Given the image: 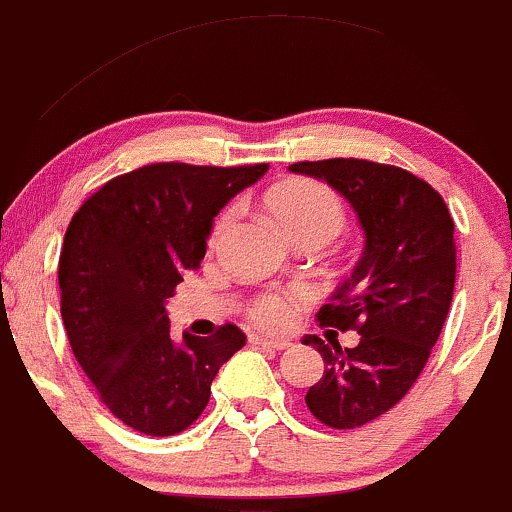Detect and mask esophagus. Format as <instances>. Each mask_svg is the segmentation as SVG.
Segmentation results:
<instances>
[{
  "label": "esophagus",
  "mask_w": 512,
  "mask_h": 512,
  "mask_svg": "<svg viewBox=\"0 0 512 512\" xmlns=\"http://www.w3.org/2000/svg\"><path fill=\"white\" fill-rule=\"evenodd\" d=\"M251 342L258 347H268V350H288L293 347L291 340L286 337H263V335H251Z\"/></svg>",
  "instance_id": "esophagus-1"
}]
</instances>
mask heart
<instances>
[{"label":"heart","mask_w":512,"mask_h":512,"mask_svg":"<svg viewBox=\"0 0 512 512\" xmlns=\"http://www.w3.org/2000/svg\"><path fill=\"white\" fill-rule=\"evenodd\" d=\"M268 214L291 241L318 239L328 244L345 224V209L340 197L323 182L313 179H288L273 187L263 199ZM231 224V212H221L212 226V244L224 236ZM308 298L303 291L266 293L249 305V315L261 328H283L293 318L295 308Z\"/></svg>","instance_id":"obj_1"}]
</instances>
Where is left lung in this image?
Instances as JSON below:
<instances>
[{
	"label": "left lung",
	"mask_w": 512,
	"mask_h": 512,
	"mask_svg": "<svg viewBox=\"0 0 512 512\" xmlns=\"http://www.w3.org/2000/svg\"><path fill=\"white\" fill-rule=\"evenodd\" d=\"M288 170L328 182L365 234L350 278L318 313L320 325L357 330L360 342L342 350L305 340L325 362L305 404L325 426L355 429L412 389L439 340L456 283L453 219L441 194L402 167L335 157Z\"/></svg>",
	"instance_id": "left-lung-1"
}]
</instances>
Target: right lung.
Masks as SVG:
<instances>
[{
	"mask_svg": "<svg viewBox=\"0 0 512 512\" xmlns=\"http://www.w3.org/2000/svg\"><path fill=\"white\" fill-rule=\"evenodd\" d=\"M266 170L157 162L110 179L73 214L59 261L63 325L103 404L130 429L192 426L221 365L246 345L236 325L175 337L167 298L202 263L214 217Z\"/></svg>",
	"mask_w": 512,
	"mask_h": 512,
	"instance_id": "add662e5",
	"label": "right lung"
}]
</instances>
